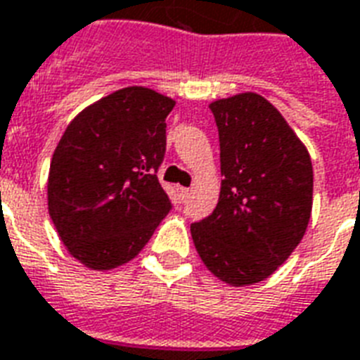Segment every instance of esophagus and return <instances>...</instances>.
<instances>
[{"mask_svg":"<svg viewBox=\"0 0 360 360\" xmlns=\"http://www.w3.org/2000/svg\"><path fill=\"white\" fill-rule=\"evenodd\" d=\"M179 196H181V200L185 202V200L191 196V191H188V188H185V186H179Z\"/></svg>","mask_w":360,"mask_h":360,"instance_id":"34e87169","label":"esophagus"}]
</instances>
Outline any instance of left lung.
I'll use <instances>...</instances> for the list:
<instances>
[{
	"mask_svg": "<svg viewBox=\"0 0 360 360\" xmlns=\"http://www.w3.org/2000/svg\"><path fill=\"white\" fill-rule=\"evenodd\" d=\"M221 145L219 204L191 224L207 270L232 287L264 281L296 249L314 200L311 158L276 107L255 92L210 105Z\"/></svg>",
	"mask_w": 360,
	"mask_h": 360,
	"instance_id": "8db88e82",
	"label": "left lung"
}]
</instances>
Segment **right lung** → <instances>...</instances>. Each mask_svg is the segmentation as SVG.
Masks as SVG:
<instances>
[{"label": "right lung", "instance_id": "right-lung-1", "mask_svg": "<svg viewBox=\"0 0 360 360\" xmlns=\"http://www.w3.org/2000/svg\"><path fill=\"white\" fill-rule=\"evenodd\" d=\"M175 101L128 86L77 115L54 150L49 215L73 257L111 270L136 257L172 210L156 172Z\"/></svg>", "mask_w": 360, "mask_h": 360}]
</instances>
